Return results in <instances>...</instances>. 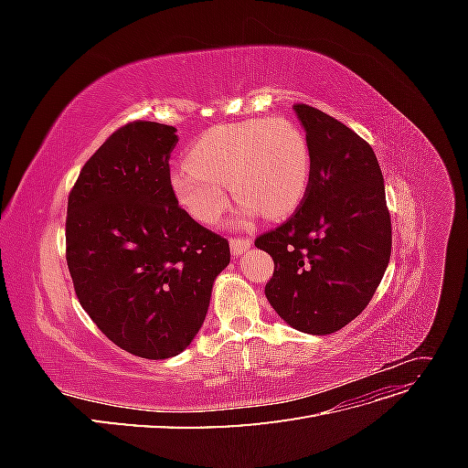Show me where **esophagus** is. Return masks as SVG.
I'll return each mask as SVG.
<instances>
[{
  "mask_svg": "<svg viewBox=\"0 0 468 468\" xmlns=\"http://www.w3.org/2000/svg\"><path fill=\"white\" fill-rule=\"evenodd\" d=\"M251 248V239L250 238H230V250L234 256H239Z\"/></svg>",
  "mask_w": 468,
  "mask_h": 468,
  "instance_id": "esophagus-1",
  "label": "esophagus"
}]
</instances>
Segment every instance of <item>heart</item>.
Masks as SVG:
<instances>
[{
    "mask_svg": "<svg viewBox=\"0 0 468 468\" xmlns=\"http://www.w3.org/2000/svg\"><path fill=\"white\" fill-rule=\"evenodd\" d=\"M308 177L310 152L299 126L282 117H256L203 133L169 183L177 203L197 222L212 226L229 205L226 183L244 215L261 210L267 218H282L303 201Z\"/></svg>",
    "mask_w": 468,
    "mask_h": 468,
    "instance_id": "obj_1",
    "label": "heart"
}]
</instances>
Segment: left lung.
Masks as SVG:
<instances>
[{
	"label": "left lung",
	"instance_id": "obj_1",
	"mask_svg": "<svg viewBox=\"0 0 468 468\" xmlns=\"http://www.w3.org/2000/svg\"><path fill=\"white\" fill-rule=\"evenodd\" d=\"M310 152L301 207L256 239L273 258L265 296L291 328L325 335L369 304L392 248L385 181L373 148L344 122L296 103Z\"/></svg>",
	"mask_w": 468,
	"mask_h": 468
}]
</instances>
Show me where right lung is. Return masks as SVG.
<instances>
[{"label": "right lung", "instance_id": "add662e5", "mask_svg": "<svg viewBox=\"0 0 468 468\" xmlns=\"http://www.w3.org/2000/svg\"><path fill=\"white\" fill-rule=\"evenodd\" d=\"M169 124L121 126L68 197L66 261L78 301L112 344L144 359L186 349L205 322L229 239L183 210L169 183Z\"/></svg>", "mask_w": 468, "mask_h": 468}]
</instances>
